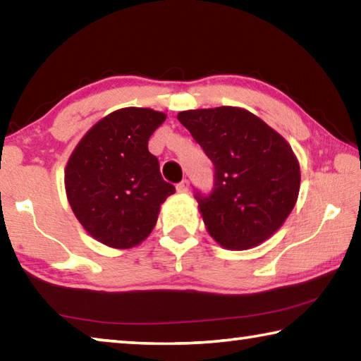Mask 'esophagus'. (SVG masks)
I'll use <instances>...</instances> for the list:
<instances>
[{
  "label": "esophagus",
  "mask_w": 361,
  "mask_h": 361,
  "mask_svg": "<svg viewBox=\"0 0 361 361\" xmlns=\"http://www.w3.org/2000/svg\"><path fill=\"white\" fill-rule=\"evenodd\" d=\"M176 191H178L180 194H186L189 191V181L183 180L181 183H178V185H176Z\"/></svg>",
  "instance_id": "1"
}]
</instances>
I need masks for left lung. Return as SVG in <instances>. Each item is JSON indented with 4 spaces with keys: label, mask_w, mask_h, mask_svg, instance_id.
I'll use <instances>...</instances> for the list:
<instances>
[{
    "label": "left lung",
    "mask_w": 361,
    "mask_h": 361,
    "mask_svg": "<svg viewBox=\"0 0 361 361\" xmlns=\"http://www.w3.org/2000/svg\"><path fill=\"white\" fill-rule=\"evenodd\" d=\"M215 167L210 194L195 192L209 234L229 250L267 240L295 207L301 172L288 142L243 108L178 113Z\"/></svg>",
    "instance_id": "1"
}]
</instances>
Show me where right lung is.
<instances>
[{"instance_id":"right-lung-1","label":"right lung","mask_w":361,"mask_h":361,"mask_svg":"<svg viewBox=\"0 0 361 361\" xmlns=\"http://www.w3.org/2000/svg\"><path fill=\"white\" fill-rule=\"evenodd\" d=\"M164 121L166 114L149 108L118 109L97 122L71 152L66 197L95 240L126 250L154 229L161 205L175 192L148 149Z\"/></svg>"}]
</instances>
